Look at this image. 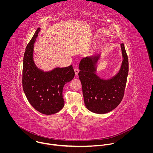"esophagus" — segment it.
<instances>
[{
    "label": "esophagus",
    "instance_id": "1",
    "mask_svg": "<svg viewBox=\"0 0 153 153\" xmlns=\"http://www.w3.org/2000/svg\"><path fill=\"white\" fill-rule=\"evenodd\" d=\"M74 71H75V75H77L78 74V72H79V69H78V68H75L74 69Z\"/></svg>",
    "mask_w": 153,
    "mask_h": 153
}]
</instances>
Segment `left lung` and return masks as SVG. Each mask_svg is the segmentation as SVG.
<instances>
[{"mask_svg": "<svg viewBox=\"0 0 153 153\" xmlns=\"http://www.w3.org/2000/svg\"><path fill=\"white\" fill-rule=\"evenodd\" d=\"M123 60L119 72L109 79H101L97 74V63L100 55L84 58L78 73L85 105L96 114H105L115 109L121 102L128 74V59L124 44H121Z\"/></svg>", "mask_w": 153, "mask_h": 153, "instance_id": "left-lung-1", "label": "left lung"}]
</instances>
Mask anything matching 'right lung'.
Returning <instances> with one entry per match:
<instances>
[{"label":"right lung","mask_w":153,"mask_h":153,"mask_svg":"<svg viewBox=\"0 0 153 153\" xmlns=\"http://www.w3.org/2000/svg\"><path fill=\"white\" fill-rule=\"evenodd\" d=\"M40 27L36 30L28 43L23 56L22 86L30 105L39 112L51 115L59 112L64 106L63 88L75 76L72 65L56 68L44 72L35 65L33 59V44Z\"/></svg>","instance_id":"obj_1"}]
</instances>
